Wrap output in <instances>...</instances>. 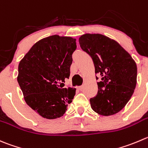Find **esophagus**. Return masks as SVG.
I'll return each instance as SVG.
<instances>
[{"mask_svg": "<svg viewBox=\"0 0 148 148\" xmlns=\"http://www.w3.org/2000/svg\"><path fill=\"white\" fill-rule=\"evenodd\" d=\"M77 89H78L79 90H83V86H79V87H77Z\"/></svg>", "mask_w": 148, "mask_h": 148, "instance_id": "obj_1", "label": "esophagus"}]
</instances>
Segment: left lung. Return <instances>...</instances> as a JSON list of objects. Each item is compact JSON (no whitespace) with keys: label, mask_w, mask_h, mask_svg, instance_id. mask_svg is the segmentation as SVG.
<instances>
[{"label":"left lung","mask_w":148,"mask_h":148,"mask_svg":"<svg viewBox=\"0 0 148 148\" xmlns=\"http://www.w3.org/2000/svg\"><path fill=\"white\" fill-rule=\"evenodd\" d=\"M79 42L92 59L95 73L101 77L97 95L90 99L92 108L103 116L116 114L128 103L135 89V62L118 42L102 34H84Z\"/></svg>","instance_id":"left-lung-1"}]
</instances>
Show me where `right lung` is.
Listing matches in <instances>:
<instances>
[{"label":"right lung","mask_w":148,"mask_h":148,"mask_svg":"<svg viewBox=\"0 0 148 148\" xmlns=\"http://www.w3.org/2000/svg\"><path fill=\"white\" fill-rule=\"evenodd\" d=\"M76 48V39L50 36L36 42L18 64L17 81L24 100L43 118L62 116L72 102L76 90L64 86Z\"/></svg>","instance_id":"right-lung-1"}]
</instances>
